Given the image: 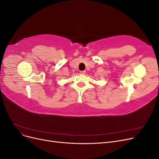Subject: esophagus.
<instances>
[{"label": "esophagus", "mask_w": 159, "mask_h": 159, "mask_svg": "<svg viewBox=\"0 0 159 159\" xmlns=\"http://www.w3.org/2000/svg\"><path fill=\"white\" fill-rule=\"evenodd\" d=\"M80 74L84 75V74H85V71H80Z\"/></svg>", "instance_id": "1"}]
</instances>
